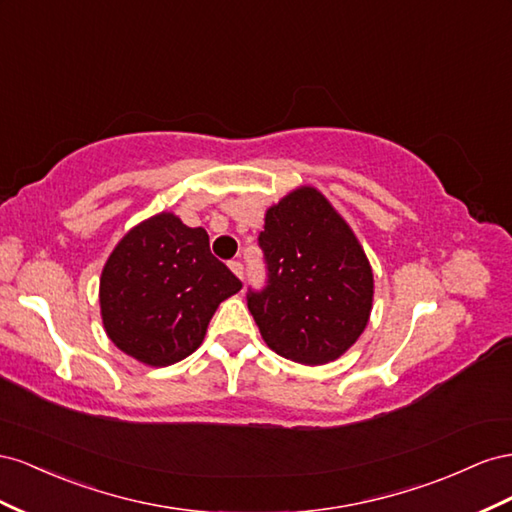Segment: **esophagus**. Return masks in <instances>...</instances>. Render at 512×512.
Listing matches in <instances>:
<instances>
[{
    "instance_id": "esophagus-1",
    "label": "esophagus",
    "mask_w": 512,
    "mask_h": 512,
    "mask_svg": "<svg viewBox=\"0 0 512 512\" xmlns=\"http://www.w3.org/2000/svg\"><path fill=\"white\" fill-rule=\"evenodd\" d=\"M229 268H231V272L238 276L240 281H244V266L240 264V261H229Z\"/></svg>"
}]
</instances>
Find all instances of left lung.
I'll list each match as a JSON object with an SVG mask.
<instances>
[{
	"mask_svg": "<svg viewBox=\"0 0 512 512\" xmlns=\"http://www.w3.org/2000/svg\"><path fill=\"white\" fill-rule=\"evenodd\" d=\"M268 285L248 289V311L272 352L326 364L369 324L373 270L343 216L313 186H300L266 212L259 233Z\"/></svg>",
	"mask_w": 512,
	"mask_h": 512,
	"instance_id": "8db88e82",
	"label": "left lung"
}]
</instances>
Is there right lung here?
I'll return each instance as SVG.
<instances>
[{
    "label": "right lung",
    "mask_w": 512,
    "mask_h": 512,
    "mask_svg": "<svg viewBox=\"0 0 512 512\" xmlns=\"http://www.w3.org/2000/svg\"><path fill=\"white\" fill-rule=\"evenodd\" d=\"M240 289L210 253L206 229L160 212L113 248L100 276V315L124 354L169 367L195 352L218 304Z\"/></svg>",
    "instance_id": "add662e5"
}]
</instances>
